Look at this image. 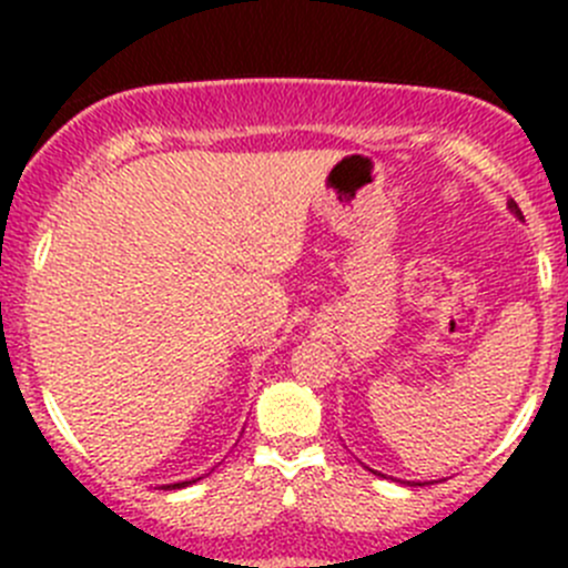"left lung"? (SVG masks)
<instances>
[{"label":"left lung","mask_w":568,"mask_h":568,"mask_svg":"<svg viewBox=\"0 0 568 568\" xmlns=\"http://www.w3.org/2000/svg\"><path fill=\"white\" fill-rule=\"evenodd\" d=\"M508 209H511V211H514V214H519V216H523V211H519V205H517V203H514V200H511V203H508Z\"/></svg>","instance_id":"obj_1"}]
</instances>
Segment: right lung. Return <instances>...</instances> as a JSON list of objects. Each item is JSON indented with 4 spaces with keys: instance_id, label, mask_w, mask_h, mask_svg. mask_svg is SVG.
Listing matches in <instances>:
<instances>
[{
    "instance_id": "1",
    "label": "right lung",
    "mask_w": 568,
    "mask_h": 568,
    "mask_svg": "<svg viewBox=\"0 0 568 568\" xmlns=\"http://www.w3.org/2000/svg\"><path fill=\"white\" fill-rule=\"evenodd\" d=\"M186 484H192V480H183V484H175V486H186Z\"/></svg>"
}]
</instances>
